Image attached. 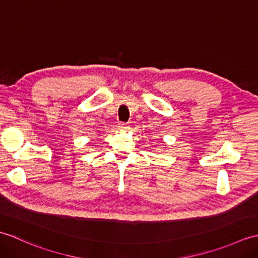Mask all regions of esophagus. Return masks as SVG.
Masks as SVG:
<instances>
[{
  "label": "esophagus",
  "instance_id": "34e87169",
  "mask_svg": "<svg viewBox=\"0 0 258 258\" xmlns=\"http://www.w3.org/2000/svg\"><path fill=\"white\" fill-rule=\"evenodd\" d=\"M128 128H130L128 124H126V123H124V122L118 123V130H119V131H127Z\"/></svg>",
  "mask_w": 258,
  "mask_h": 258
}]
</instances>
